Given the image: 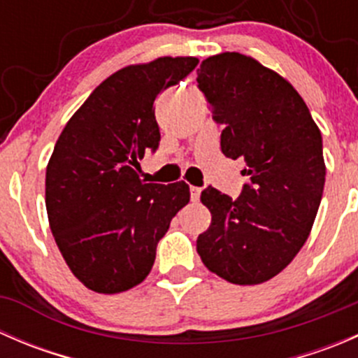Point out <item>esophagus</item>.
I'll return each instance as SVG.
<instances>
[{
    "label": "esophagus",
    "instance_id": "34e87169",
    "mask_svg": "<svg viewBox=\"0 0 358 358\" xmlns=\"http://www.w3.org/2000/svg\"><path fill=\"white\" fill-rule=\"evenodd\" d=\"M199 197H201V189L199 187H190V199H192L194 202L196 201H199Z\"/></svg>",
    "mask_w": 358,
    "mask_h": 358
}]
</instances>
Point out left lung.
I'll return each instance as SVG.
<instances>
[{"label": "left lung", "mask_w": 358, "mask_h": 358, "mask_svg": "<svg viewBox=\"0 0 358 358\" xmlns=\"http://www.w3.org/2000/svg\"><path fill=\"white\" fill-rule=\"evenodd\" d=\"M197 83L223 124L222 152L244 157L251 176L237 199L202 190L211 225L197 237V252L229 282H266L289 265L315 222L326 182L320 129L291 83L252 57H208Z\"/></svg>", "instance_id": "obj_1"}]
</instances>
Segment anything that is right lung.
I'll return each mask as SVG.
<instances>
[{
    "instance_id": "obj_1",
    "label": "right lung",
    "mask_w": 358,
    "mask_h": 358,
    "mask_svg": "<svg viewBox=\"0 0 358 358\" xmlns=\"http://www.w3.org/2000/svg\"><path fill=\"white\" fill-rule=\"evenodd\" d=\"M196 57H159L119 69L67 121L46 166L50 229L76 279L115 294L150 273L185 182L143 183L136 169L161 140L154 102L196 69Z\"/></svg>"
}]
</instances>
